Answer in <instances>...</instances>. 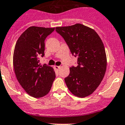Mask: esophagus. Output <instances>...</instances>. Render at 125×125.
Returning a JSON list of instances; mask_svg holds the SVG:
<instances>
[{
    "label": "esophagus",
    "instance_id": "esophagus-1",
    "mask_svg": "<svg viewBox=\"0 0 125 125\" xmlns=\"http://www.w3.org/2000/svg\"><path fill=\"white\" fill-rule=\"evenodd\" d=\"M54 68L55 70H59V69L60 68V66H56V65H55L54 66Z\"/></svg>",
    "mask_w": 125,
    "mask_h": 125
}]
</instances>
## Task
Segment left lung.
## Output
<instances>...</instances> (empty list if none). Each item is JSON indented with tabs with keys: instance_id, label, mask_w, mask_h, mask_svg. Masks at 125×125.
Listing matches in <instances>:
<instances>
[{
	"instance_id": "left-lung-1",
	"label": "left lung",
	"mask_w": 125,
	"mask_h": 125,
	"mask_svg": "<svg viewBox=\"0 0 125 125\" xmlns=\"http://www.w3.org/2000/svg\"><path fill=\"white\" fill-rule=\"evenodd\" d=\"M69 46L71 52L77 57L78 65L71 66L65 82L71 93L79 97L91 95L104 77L107 60L101 39L93 29L80 23L56 27Z\"/></svg>"
}]
</instances>
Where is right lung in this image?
<instances>
[{
  "mask_svg": "<svg viewBox=\"0 0 125 125\" xmlns=\"http://www.w3.org/2000/svg\"><path fill=\"white\" fill-rule=\"evenodd\" d=\"M55 28L30 26L21 35L15 46L13 66L16 78L31 96L40 98L50 92L55 78L54 69L40 65L45 55V40Z\"/></svg>",
  "mask_w": 125,
  "mask_h": 125,
  "instance_id": "1",
  "label": "right lung"
}]
</instances>
